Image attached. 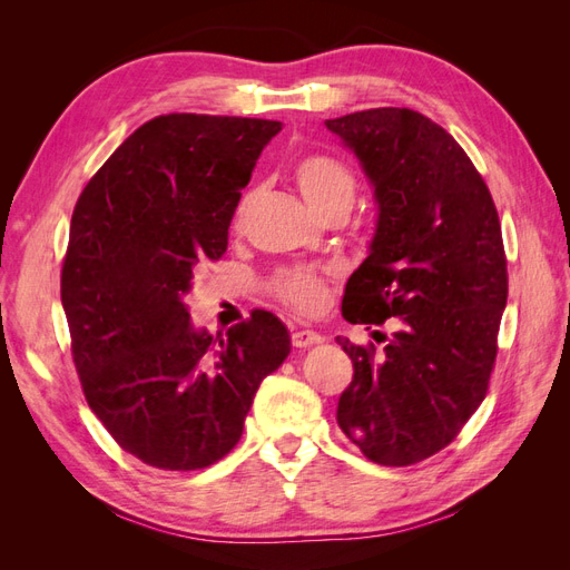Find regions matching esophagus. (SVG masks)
<instances>
[{
  "label": "esophagus",
  "instance_id": "1",
  "mask_svg": "<svg viewBox=\"0 0 570 570\" xmlns=\"http://www.w3.org/2000/svg\"><path fill=\"white\" fill-rule=\"evenodd\" d=\"M323 342V335L321 333H314V331H295L292 333V344L299 350H306V347H314V344H321Z\"/></svg>",
  "mask_w": 570,
  "mask_h": 570
}]
</instances>
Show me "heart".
<instances>
[{
    "label": "heart",
    "instance_id": "obj_1",
    "mask_svg": "<svg viewBox=\"0 0 570 570\" xmlns=\"http://www.w3.org/2000/svg\"><path fill=\"white\" fill-rule=\"evenodd\" d=\"M295 183L302 197L316 214H325L335 204H352L356 180L347 164H342L331 154H306L297 164ZM254 202V193H247L239 199L235 209V223L245 218ZM333 275V268H316V266H292L283 268L273 275L271 292L275 299L285 306L295 308L299 314H316L325 304L327 295V278Z\"/></svg>",
    "mask_w": 570,
    "mask_h": 570
}]
</instances>
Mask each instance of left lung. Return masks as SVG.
<instances>
[{
    "mask_svg": "<svg viewBox=\"0 0 570 570\" xmlns=\"http://www.w3.org/2000/svg\"><path fill=\"white\" fill-rule=\"evenodd\" d=\"M325 128L354 151L377 204L342 316L394 325L381 352L337 337L354 364L337 423L366 459L411 465L444 450L488 394L509 295L502 226L469 154L423 114L383 107Z\"/></svg>",
    "mask_w": 570,
    "mask_h": 570,
    "instance_id": "left-lung-1",
    "label": "left lung"
}]
</instances>
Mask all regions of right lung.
Returning <instances> with one entry per match:
<instances>
[{"mask_svg": "<svg viewBox=\"0 0 570 570\" xmlns=\"http://www.w3.org/2000/svg\"><path fill=\"white\" fill-rule=\"evenodd\" d=\"M278 120L168 114L147 120L85 185L61 268L80 385L126 452L197 471L243 438L264 377L289 354L278 316L254 312L226 340L189 323L185 295L228 226Z\"/></svg>", "mask_w": 570, "mask_h": 570, "instance_id": "right-lung-1", "label": "right lung"}]
</instances>
